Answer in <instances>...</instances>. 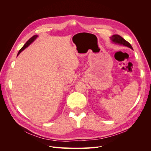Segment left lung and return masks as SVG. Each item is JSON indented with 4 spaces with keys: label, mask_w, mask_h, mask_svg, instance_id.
<instances>
[{
    "label": "left lung",
    "mask_w": 151,
    "mask_h": 151,
    "mask_svg": "<svg viewBox=\"0 0 151 151\" xmlns=\"http://www.w3.org/2000/svg\"><path fill=\"white\" fill-rule=\"evenodd\" d=\"M110 40L113 43L120 45H123V46L129 47V48L133 50L132 47L131 46V45L129 42H127L125 40L123 39L120 35H114L111 36V37H110Z\"/></svg>",
    "instance_id": "1"
}]
</instances>
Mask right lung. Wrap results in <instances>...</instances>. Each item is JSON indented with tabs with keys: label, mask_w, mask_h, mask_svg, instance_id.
<instances>
[{
	"label": "right lung",
	"mask_w": 151,
	"mask_h": 151,
	"mask_svg": "<svg viewBox=\"0 0 151 151\" xmlns=\"http://www.w3.org/2000/svg\"><path fill=\"white\" fill-rule=\"evenodd\" d=\"M38 35H35V36H32V37L28 41V42H27L25 44H24V46L23 47H22L21 48V50H19V52H18V53H17V56L18 55H19V53L22 51V50H24L26 48H27V47H28V46H29V45H30V44H31L32 43H33V42H34V41L36 39V38H37L38 37Z\"/></svg>",
	"instance_id": "right-lung-1"
}]
</instances>
